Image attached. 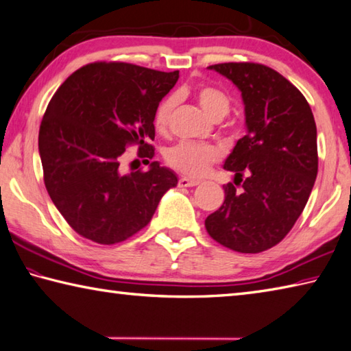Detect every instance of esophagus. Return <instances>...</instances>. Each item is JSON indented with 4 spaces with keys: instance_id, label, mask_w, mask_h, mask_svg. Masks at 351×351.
<instances>
[{
    "instance_id": "1",
    "label": "esophagus",
    "mask_w": 351,
    "mask_h": 351,
    "mask_svg": "<svg viewBox=\"0 0 351 351\" xmlns=\"http://www.w3.org/2000/svg\"><path fill=\"white\" fill-rule=\"evenodd\" d=\"M178 184H180V187H195L199 184V180H193V178H187V176H181L180 181H178Z\"/></svg>"
}]
</instances>
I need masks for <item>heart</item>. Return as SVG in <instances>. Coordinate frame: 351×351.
Segmentation results:
<instances>
[{"label":"heart","instance_id":"b5f03b06","mask_svg":"<svg viewBox=\"0 0 351 351\" xmlns=\"http://www.w3.org/2000/svg\"><path fill=\"white\" fill-rule=\"evenodd\" d=\"M197 103L212 119H222L230 110V99L227 93L215 86H199L195 90ZM175 109V99L169 97L159 103L155 112L154 124L158 132H165L170 124L171 113ZM165 159L170 167L190 176H201L210 165L218 159V150L212 145L196 143H180L169 149Z\"/></svg>","mask_w":351,"mask_h":351}]
</instances>
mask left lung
Returning <instances> with one entry per match:
<instances>
[{"mask_svg":"<svg viewBox=\"0 0 351 351\" xmlns=\"http://www.w3.org/2000/svg\"><path fill=\"white\" fill-rule=\"evenodd\" d=\"M208 69L241 90L247 135L226 159L224 169L233 171L234 184H226L224 202L207 216V233L239 253L269 250L295 226L315 186L313 113L289 80L264 64L222 62Z\"/></svg>","mask_w":351,"mask_h":351,"instance_id":"1","label":"left lung"}]
</instances>
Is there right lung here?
Returning <instances> with one entry per match:
<instances>
[{
	"label": "right lung",
	"instance_id": "right-lung-1",
	"mask_svg": "<svg viewBox=\"0 0 351 351\" xmlns=\"http://www.w3.org/2000/svg\"><path fill=\"white\" fill-rule=\"evenodd\" d=\"M178 78V70L98 61L73 72L50 99L38 135L44 184L80 237L104 245L129 239L178 184L158 161L132 173L119 165L132 144L147 164L154 158L155 112Z\"/></svg>",
	"mask_w": 351,
	"mask_h": 351
}]
</instances>
